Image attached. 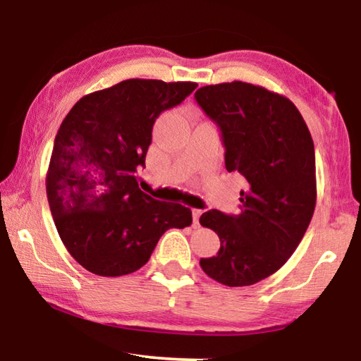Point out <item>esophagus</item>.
<instances>
[{"instance_id":"esophagus-1","label":"esophagus","mask_w":361,"mask_h":361,"mask_svg":"<svg viewBox=\"0 0 361 361\" xmlns=\"http://www.w3.org/2000/svg\"><path fill=\"white\" fill-rule=\"evenodd\" d=\"M200 215H202V210H199V209H194V210H192V219H194V224H199V218H200Z\"/></svg>"}]
</instances>
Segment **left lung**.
Wrapping results in <instances>:
<instances>
[{"label": "left lung", "mask_w": 361, "mask_h": 361, "mask_svg": "<svg viewBox=\"0 0 361 361\" xmlns=\"http://www.w3.org/2000/svg\"><path fill=\"white\" fill-rule=\"evenodd\" d=\"M194 99L221 132L226 170L245 178L239 215L209 210L200 216L221 242L200 267L228 286L258 283L288 261L312 219V137L293 102L261 85H205Z\"/></svg>", "instance_id": "1"}]
</instances>
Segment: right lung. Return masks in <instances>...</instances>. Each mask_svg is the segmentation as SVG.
Returning <instances> with one entry per match:
<instances>
[{
	"mask_svg": "<svg viewBox=\"0 0 361 361\" xmlns=\"http://www.w3.org/2000/svg\"><path fill=\"white\" fill-rule=\"evenodd\" d=\"M195 82L127 79L82 97L56 135L46 176L60 239L89 272L119 277L138 271L170 228L192 213L138 188L137 173L159 114L192 94Z\"/></svg>",
	"mask_w": 361,
	"mask_h": 361,
	"instance_id": "right-lung-1",
	"label": "right lung"
}]
</instances>
